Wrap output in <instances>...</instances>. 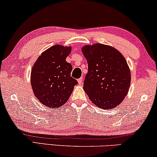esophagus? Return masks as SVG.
I'll use <instances>...</instances> for the list:
<instances>
[{
  "label": "esophagus",
  "instance_id": "esophagus-1",
  "mask_svg": "<svg viewBox=\"0 0 157 157\" xmlns=\"http://www.w3.org/2000/svg\"><path fill=\"white\" fill-rule=\"evenodd\" d=\"M78 83L79 85L82 84V83H83V78H78Z\"/></svg>",
  "mask_w": 157,
  "mask_h": 157
}]
</instances>
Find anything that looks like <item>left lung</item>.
I'll use <instances>...</instances> for the list:
<instances>
[{"mask_svg":"<svg viewBox=\"0 0 157 157\" xmlns=\"http://www.w3.org/2000/svg\"><path fill=\"white\" fill-rule=\"evenodd\" d=\"M88 62L83 90L96 106L113 109L127 95L131 72L123 55L112 46L101 44L81 48Z\"/></svg>","mask_w":157,"mask_h":157,"instance_id":"8db88e82","label":"left lung"}]
</instances>
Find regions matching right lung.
<instances>
[{"label":"right lung","mask_w":157,"mask_h":157,"mask_svg":"<svg viewBox=\"0 0 157 157\" xmlns=\"http://www.w3.org/2000/svg\"><path fill=\"white\" fill-rule=\"evenodd\" d=\"M71 46L55 45L44 51L32 67L31 83L33 94L40 103L49 108L66 104L77 81L71 76V64L66 57Z\"/></svg>","instance_id":"obj_1"}]
</instances>
